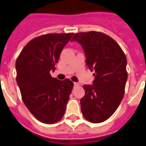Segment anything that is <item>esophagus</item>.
I'll return each instance as SVG.
<instances>
[{
  "mask_svg": "<svg viewBox=\"0 0 146 146\" xmlns=\"http://www.w3.org/2000/svg\"><path fill=\"white\" fill-rule=\"evenodd\" d=\"M79 86V83H74V87H78Z\"/></svg>",
  "mask_w": 146,
  "mask_h": 146,
  "instance_id": "esophagus-1",
  "label": "esophagus"
}]
</instances>
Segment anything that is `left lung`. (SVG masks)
<instances>
[{
  "mask_svg": "<svg viewBox=\"0 0 146 146\" xmlns=\"http://www.w3.org/2000/svg\"><path fill=\"white\" fill-rule=\"evenodd\" d=\"M83 46L86 65L94 71L93 85H84L85 95L80 100L81 111L93 123L106 121L114 114L125 94L128 78L127 60L121 47L110 36L91 31L76 33L72 41Z\"/></svg>",
  "mask_w": 146,
  "mask_h": 146,
  "instance_id": "obj_1",
  "label": "left lung"
}]
</instances>
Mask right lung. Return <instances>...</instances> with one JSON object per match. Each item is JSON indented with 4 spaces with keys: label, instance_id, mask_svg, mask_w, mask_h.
<instances>
[{
    "label": "right lung",
    "instance_id": "obj_1",
    "mask_svg": "<svg viewBox=\"0 0 146 146\" xmlns=\"http://www.w3.org/2000/svg\"><path fill=\"white\" fill-rule=\"evenodd\" d=\"M73 35L38 36L25 46L16 60V80L22 100L41 123H57L66 111L74 83L69 79L52 78L50 72L55 70L61 51Z\"/></svg>",
    "mask_w": 146,
    "mask_h": 146
}]
</instances>
